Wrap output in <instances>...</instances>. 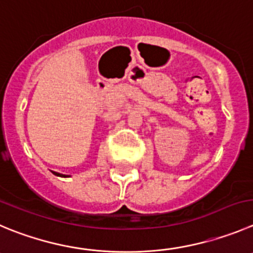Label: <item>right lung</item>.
<instances>
[{
  "instance_id": "add662e5",
  "label": "right lung",
  "mask_w": 253,
  "mask_h": 253,
  "mask_svg": "<svg viewBox=\"0 0 253 253\" xmlns=\"http://www.w3.org/2000/svg\"><path fill=\"white\" fill-rule=\"evenodd\" d=\"M56 174H57V176H63V174H61V173H57V172H56ZM63 177H66V176H63Z\"/></svg>"
}]
</instances>
